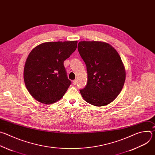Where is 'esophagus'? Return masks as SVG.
Segmentation results:
<instances>
[{
    "mask_svg": "<svg viewBox=\"0 0 155 155\" xmlns=\"http://www.w3.org/2000/svg\"><path fill=\"white\" fill-rule=\"evenodd\" d=\"M72 83H73V84L75 85V84H77V80H73V81H72Z\"/></svg>",
    "mask_w": 155,
    "mask_h": 155,
    "instance_id": "34e87169",
    "label": "esophagus"
}]
</instances>
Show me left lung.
I'll use <instances>...</instances> for the list:
<instances>
[{
	"label": "left lung",
	"mask_w": 155,
	"mask_h": 155,
	"mask_svg": "<svg viewBox=\"0 0 155 155\" xmlns=\"http://www.w3.org/2000/svg\"><path fill=\"white\" fill-rule=\"evenodd\" d=\"M78 50L87 73V84L80 90L83 98L98 107L111 103L120 93L126 78L119 54L110 44L97 41H80Z\"/></svg>",
	"instance_id": "8db88e82"
}]
</instances>
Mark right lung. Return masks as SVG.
Instances as JSON below:
<instances>
[{"label": "right lung", "instance_id": "1", "mask_svg": "<svg viewBox=\"0 0 155 155\" xmlns=\"http://www.w3.org/2000/svg\"><path fill=\"white\" fill-rule=\"evenodd\" d=\"M77 41H49L35 47L24 69L27 90L37 101L51 104L60 100L71 84L64 61L75 51Z\"/></svg>", "mask_w": 155, "mask_h": 155}]
</instances>
